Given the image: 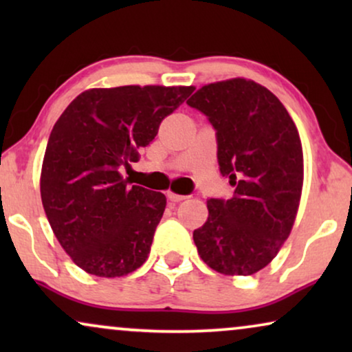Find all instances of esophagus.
Segmentation results:
<instances>
[{
    "instance_id": "esophagus-1",
    "label": "esophagus",
    "mask_w": 352,
    "mask_h": 352,
    "mask_svg": "<svg viewBox=\"0 0 352 352\" xmlns=\"http://www.w3.org/2000/svg\"><path fill=\"white\" fill-rule=\"evenodd\" d=\"M168 199L171 201H182L186 199V195H179V194H175V192H168Z\"/></svg>"
}]
</instances>
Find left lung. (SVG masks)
<instances>
[{
    "label": "left lung",
    "instance_id": "obj_1",
    "mask_svg": "<svg viewBox=\"0 0 352 352\" xmlns=\"http://www.w3.org/2000/svg\"><path fill=\"white\" fill-rule=\"evenodd\" d=\"M216 129L223 176L232 199H210L194 230L200 258L224 276L266 267L290 235L301 200L305 163L296 124L267 88L247 78L201 86L187 100Z\"/></svg>",
    "mask_w": 352,
    "mask_h": 352
}]
</instances>
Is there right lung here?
<instances>
[{
  "label": "right lung",
  "instance_id": "1",
  "mask_svg": "<svg viewBox=\"0 0 352 352\" xmlns=\"http://www.w3.org/2000/svg\"><path fill=\"white\" fill-rule=\"evenodd\" d=\"M194 89L93 88L56 122L43 158L41 201L60 247L85 272L113 278L146 263L166 197L129 187L122 168L139 160V148Z\"/></svg>",
  "mask_w": 352,
  "mask_h": 352
}]
</instances>
